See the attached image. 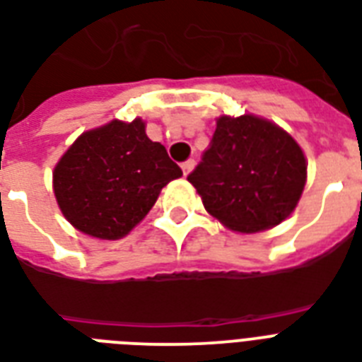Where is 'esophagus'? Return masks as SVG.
Segmentation results:
<instances>
[{
    "mask_svg": "<svg viewBox=\"0 0 362 362\" xmlns=\"http://www.w3.org/2000/svg\"><path fill=\"white\" fill-rule=\"evenodd\" d=\"M194 166H196V160H194V158H189V160H185L183 164H181V168H183V173H185V175H189V173L192 172V170H194Z\"/></svg>",
    "mask_w": 362,
    "mask_h": 362,
    "instance_id": "34e87169",
    "label": "esophagus"
}]
</instances>
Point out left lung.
Masks as SVG:
<instances>
[{"mask_svg": "<svg viewBox=\"0 0 362 362\" xmlns=\"http://www.w3.org/2000/svg\"><path fill=\"white\" fill-rule=\"evenodd\" d=\"M187 179L215 219L251 234L279 225L295 209L306 185V158L298 143L268 120L221 117Z\"/></svg>", "mask_w": 362, "mask_h": 362, "instance_id": "left-lung-1", "label": "left lung"}]
</instances>
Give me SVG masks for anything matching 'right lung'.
Masks as SVG:
<instances>
[{
  "label": "right lung",
  "instance_id": "1",
  "mask_svg": "<svg viewBox=\"0 0 362 362\" xmlns=\"http://www.w3.org/2000/svg\"><path fill=\"white\" fill-rule=\"evenodd\" d=\"M183 175L141 119L85 132L52 173L54 196L77 230L100 240L126 236L155 206L162 187Z\"/></svg>",
  "mask_w": 362,
  "mask_h": 362
}]
</instances>
